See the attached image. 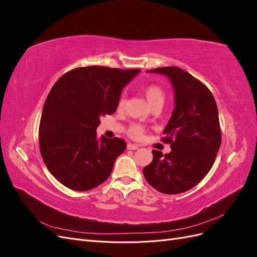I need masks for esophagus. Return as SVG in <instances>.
Wrapping results in <instances>:
<instances>
[{
    "instance_id": "1",
    "label": "esophagus",
    "mask_w": 257,
    "mask_h": 257,
    "mask_svg": "<svg viewBox=\"0 0 257 257\" xmlns=\"http://www.w3.org/2000/svg\"><path fill=\"white\" fill-rule=\"evenodd\" d=\"M127 149H128V150H137V149H138V146L135 145V144L128 143V144H127Z\"/></svg>"
}]
</instances>
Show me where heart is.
<instances>
[{
  "mask_svg": "<svg viewBox=\"0 0 257 257\" xmlns=\"http://www.w3.org/2000/svg\"><path fill=\"white\" fill-rule=\"evenodd\" d=\"M143 93L151 107L164 104L165 91L163 90L161 85L155 83L147 84L143 88ZM124 105H125V98H124V96H121L118 102V109H123ZM145 132V126L139 123H133L127 127V135L131 138L135 139V141H139V139L144 138Z\"/></svg>",
  "mask_w": 257,
  "mask_h": 257,
  "instance_id": "b5f03b06",
  "label": "heart"
}]
</instances>
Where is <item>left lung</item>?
I'll list each match as a JSON object with an SVG mask.
<instances>
[{"mask_svg": "<svg viewBox=\"0 0 257 257\" xmlns=\"http://www.w3.org/2000/svg\"><path fill=\"white\" fill-rule=\"evenodd\" d=\"M148 72L168 77L176 107L162 137L172 151L163 155L153 150L144 176L161 193H183L203 180L215 161L222 141L217 106L206 85L181 68L166 66Z\"/></svg>", "mask_w": 257, "mask_h": 257, "instance_id": "1", "label": "left lung"}]
</instances>
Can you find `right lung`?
Here are the masks:
<instances>
[{
  "label": "right lung",
  "mask_w": 257,
  "mask_h": 257,
  "mask_svg": "<svg viewBox=\"0 0 257 257\" xmlns=\"http://www.w3.org/2000/svg\"><path fill=\"white\" fill-rule=\"evenodd\" d=\"M141 69L85 66L54 83L40 122V149L52 176L66 188L89 191L105 182L125 150L122 138H96L100 118L112 114L122 89Z\"/></svg>",
  "instance_id": "right-lung-1"
}]
</instances>
